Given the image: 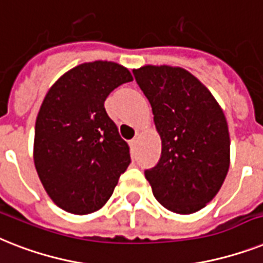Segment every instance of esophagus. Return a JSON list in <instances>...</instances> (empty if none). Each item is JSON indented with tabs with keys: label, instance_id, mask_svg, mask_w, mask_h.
Listing matches in <instances>:
<instances>
[{
	"label": "esophagus",
	"instance_id": "34e87169",
	"mask_svg": "<svg viewBox=\"0 0 263 263\" xmlns=\"http://www.w3.org/2000/svg\"><path fill=\"white\" fill-rule=\"evenodd\" d=\"M136 143H138V138H134V139H132V140H129V146L135 147Z\"/></svg>",
	"mask_w": 263,
	"mask_h": 263
}]
</instances>
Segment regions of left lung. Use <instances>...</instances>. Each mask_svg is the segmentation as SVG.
Returning <instances> with one entry per match:
<instances>
[{
	"instance_id": "1",
	"label": "left lung",
	"mask_w": 263,
	"mask_h": 263,
	"mask_svg": "<svg viewBox=\"0 0 263 263\" xmlns=\"http://www.w3.org/2000/svg\"><path fill=\"white\" fill-rule=\"evenodd\" d=\"M134 77L151 104L162 139L154 167L144 170L154 197L176 213H193L212 200L230 167V135L211 91L181 67L144 66Z\"/></svg>"
}]
</instances>
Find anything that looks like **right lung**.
<instances>
[{"instance_id": "obj_1", "label": "right lung", "mask_w": 263, "mask_h": 263, "mask_svg": "<svg viewBox=\"0 0 263 263\" xmlns=\"http://www.w3.org/2000/svg\"><path fill=\"white\" fill-rule=\"evenodd\" d=\"M131 81L123 66L97 61L67 71L47 93L36 119L33 159L59 208L76 215L100 209L131 163L128 144L104 106Z\"/></svg>"}]
</instances>
